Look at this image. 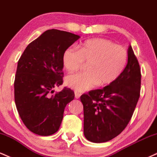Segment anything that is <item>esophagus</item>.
<instances>
[{
    "label": "esophagus",
    "mask_w": 157,
    "mask_h": 157,
    "mask_svg": "<svg viewBox=\"0 0 157 157\" xmlns=\"http://www.w3.org/2000/svg\"><path fill=\"white\" fill-rule=\"evenodd\" d=\"M75 98H76V99H79V98H80V94L77 92V91H75Z\"/></svg>",
    "instance_id": "obj_1"
}]
</instances>
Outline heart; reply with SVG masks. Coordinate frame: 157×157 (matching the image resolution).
Here are the masks:
<instances>
[{"instance_id": "obj_1", "label": "heart", "mask_w": 157, "mask_h": 157, "mask_svg": "<svg viewBox=\"0 0 157 157\" xmlns=\"http://www.w3.org/2000/svg\"><path fill=\"white\" fill-rule=\"evenodd\" d=\"M128 53L124 46L104 38L86 41L80 49L69 46L63 53L62 61L68 72H75L87 63L86 72L70 75L66 84L76 91H88L98 84H111L121 75L127 65Z\"/></svg>"}]
</instances>
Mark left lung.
<instances>
[{
    "label": "left lung",
    "instance_id": "1",
    "mask_svg": "<svg viewBox=\"0 0 157 157\" xmlns=\"http://www.w3.org/2000/svg\"><path fill=\"white\" fill-rule=\"evenodd\" d=\"M123 72L102 89L80 97L84 111V135L96 143L118 136L130 122L140 96L141 70L131 46Z\"/></svg>",
    "mask_w": 157,
    "mask_h": 157
}]
</instances>
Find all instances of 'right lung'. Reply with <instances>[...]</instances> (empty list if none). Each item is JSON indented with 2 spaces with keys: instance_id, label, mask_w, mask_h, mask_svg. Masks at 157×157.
<instances>
[{
  "instance_id": "obj_1",
  "label": "right lung",
  "mask_w": 157,
  "mask_h": 157,
  "mask_svg": "<svg viewBox=\"0 0 157 157\" xmlns=\"http://www.w3.org/2000/svg\"><path fill=\"white\" fill-rule=\"evenodd\" d=\"M80 36L48 29L30 43L17 62L14 88L16 108L26 127L34 134L49 136L58 131L66 105L75 92L65 87L62 57Z\"/></svg>"
}]
</instances>
